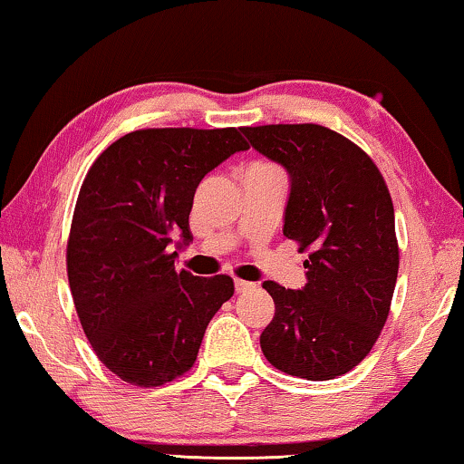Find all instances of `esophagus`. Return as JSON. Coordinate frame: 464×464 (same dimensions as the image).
<instances>
[{"mask_svg":"<svg viewBox=\"0 0 464 464\" xmlns=\"http://www.w3.org/2000/svg\"><path fill=\"white\" fill-rule=\"evenodd\" d=\"M253 287H256V283L243 281V278H237V281H234V289H237V294H245V291H251Z\"/></svg>","mask_w":464,"mask_h":464,"instance_id":"obj_1","label":"esophagus"}]
</instances>
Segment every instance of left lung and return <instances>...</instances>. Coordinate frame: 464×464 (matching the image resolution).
Listing matches in <instances>:
<instances>
[{
	"instance_id": "obj_1",
	"label": "left lung",
	"mask_w": 464,
	"mask_h": 464,
	"mask_svg": "<svg viewBox=\"0 0 464 464\" xmlns=\"http://www.w3.org/2000/svg\"><path fill=\"white\" fill-rule=\"evenodd\" d=\"M291 179L283 234L308 251L304 289L266 281L275 319L259 335L276 370L332 380L359 365L389 319L399 272L395 208L376 164L321 124L243 126Z\"/></svg>"
}]
</instances>
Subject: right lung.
I'll return each instance as SVG.
<instances>
[{
	"label": "right lung",
	"mask_w": 464,
	"mask_h": 464,
	"mask_svg": "<svg viewBox=\"0 0 464 464\" xmlns=\"http://www.w3.org/2000/svg\"><path fill=\"white\" fill-rule=\"evenodd\" d=\"M237 129H143L113 141L82 183L67 240L75 313L107 370L135 386L192 370L208 321L234 294L226 275L175 268V237L192 240L198 183L234 151Z\"/></svg>",
	"instance_id": "1"
}]
</instances>
